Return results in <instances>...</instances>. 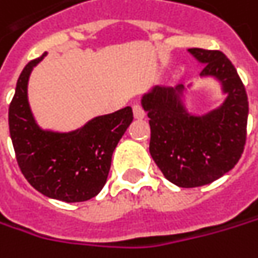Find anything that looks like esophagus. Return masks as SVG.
<instances>
[{
  "label": "esophagus",
  "mask_w": 258,
  "mask_h": 258,
  "mask_svg": "<svg viewBox=\"0 0 258 258\" xmlns=\"http://www.w3.org/2000/svg\"><path fill=\"white\" fill-rule=\"evenodd\" d=\"M134 114H135L136 119H144L145 117V110H144L141 103H135L134 104Z\"/></svg>",
  "instance_id": "esophagus-1"
}]
</instances>
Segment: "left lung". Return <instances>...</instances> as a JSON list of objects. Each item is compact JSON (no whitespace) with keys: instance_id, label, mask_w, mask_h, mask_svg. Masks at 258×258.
<instances>
[{"instance_id":"left-lung-1","label":"left lung","mask_w":258,"mask_h":258,"mask_svg":"<svg viewBox=\"0 0 258 258\" xmlns=\"http://www.w3.org/2000/svg\"><path fill=\"white\" fill-rule=\"evenodd\" d=\"M205 67L200 77L221 81L226 100L203 116L187 113L184 85H157L142 97L151 126L149 152L164 177L178 187L209 184L235 167L247 139L248 98L235 67L221 50L193 47Z\"/></svg>"}]
</instances>
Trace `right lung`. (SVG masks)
<instances>
[{
  "mask_svg": "<svg viewBox=\"0 0 258 258\" xmlns=\"http://www.w3.org/2000/svg\"><path fill=\"white\" fill-rule=\"evenodd\" d=\"M45 55L26 65L10 103L8 126L16 158L26 180L42 195L67 203L85 202L106 184L113 151L134 113L124 107L70 134L42 131L29 106L27 83L33 67Z\"/></svg>",
  "mask_w": 258,
  "mask_h": 258,
  "instance_id": "add662e5",
  "label": "right lung"
}]
</instances>
